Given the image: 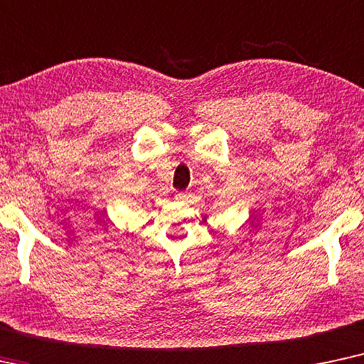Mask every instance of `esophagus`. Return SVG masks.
Returning a JSON list of instances; mask_svg holds the SVG:
<instances>
[{"label": "esophagus", "mask_w": 364, "mask_h": 364, "mask_svg": "<svg viewBox=\"0 0 364 364\" xmlns=\"http://www.w3.org/2000/svg\"><path fill=\"white\" fill-rule=\"evenodd\" d=\"M176 200H185V198H188V191H176Z\"/></svg>", "instance_id": "1"}]
</instances>
